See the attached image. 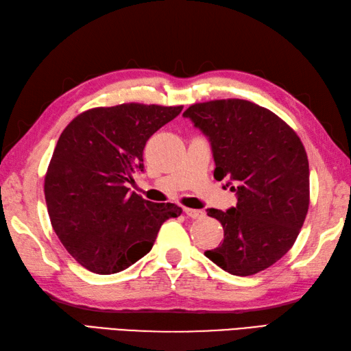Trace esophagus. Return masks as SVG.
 Returning <instances> with one entry per match:
<instances>
[{"label":"esophagus","instance_id":"34e87169","mask_svg":"<svg viewBox=\"0 0 351 351\" xmlns=\"http://www.w3.org/2000/svg\"><path fill=\"white\" fill-rule=\"evenodd\" d=\"M184 213L187 217L191 219H202L205 216V213L202 210H193V208H184Z\"/></svg>","mask_w":351,"mask_h":351}]
</instances>
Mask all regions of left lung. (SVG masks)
I'll use <instances>...</instances> for the list:
<instances>
[{"label": "left lung", "mask_w": 351, "mask_h": 351, "mask_svg": "<svg viewBox=\"0 0 351 351\" xmlns=\"http://www.w3.org/2000/svg\"><path fill=\"white\" fill-rule=\"evenodd\" d=\"M184 117L208 136L215 178L237 193V207L208 208L223 243L205 256L229 274L269 268L292 249L310 205V168L302 141L283 119L245 99H215Z\"/></svg>", "instance_id": "left-lung-1"}]
</instances>
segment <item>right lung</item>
<instances>
[{"mask_svg": "<svg viewBox=\"0 0 351 351\" xmlns=\"http://www.w3.org/2000/svg\"><path fill=\"white\" fill-rule=\"evenodd\" d=\"M183 106L121 104L74 117L59 136L45 177L52 226L66 252L95 274H116L150 250L160 225L178 217L176 204L130 192L143 171V150Z\"/></svg>", "mask_w": 351, "mask_h": 351, "instance_id": "1", "label": "right lung"}]
</instances>
